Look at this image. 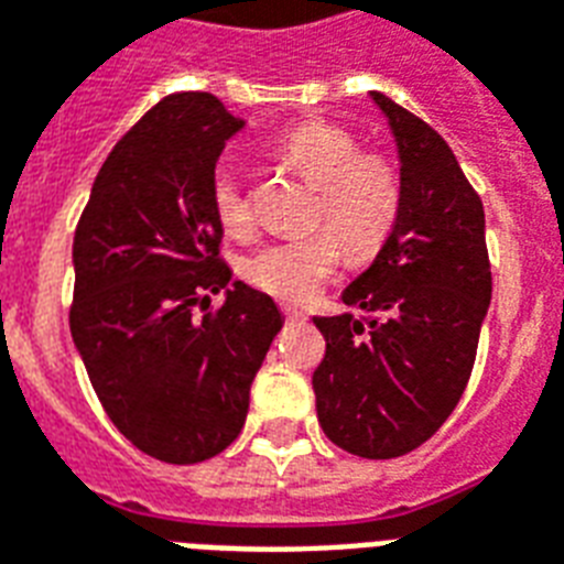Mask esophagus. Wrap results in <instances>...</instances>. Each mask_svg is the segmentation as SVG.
<instances>
[{"instance_id": "1", "label": "esophagus", "mask_w": 564, "mask_h": 564, "mask_svg": "<svg viewBox=\"0 0 564 564\" xmlns=\"http://www.w3.org/2000/svg\"><path fill=\"white\" fill-rule=\"evenodd\" d=\"M282 314H285L288 321H305V314L300 312V308H294V305H285V308H282Z\"/></svg>"}]
</instances>
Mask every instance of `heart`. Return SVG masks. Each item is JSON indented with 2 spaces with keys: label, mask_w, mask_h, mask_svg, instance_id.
Returning <instances> with one entry per match:
<instances>
[{
  "label": "heart",
  "mask_w": 564,
  "mask_h": 564,
  "mask_svg": "<svg viewBox=\"0 0 564 564\" xmlns=\"http://www.w3.org/2000/svg\"><path fill=\"white\" fill-rule=\"evenodd\" d=\"M276 155L317 187V220L333 232L264 243L243 261V276L279 300L303 303L338 270L344 250L365 261L386 247L403 208V182L386 155H359V141L332 123L288 129L276 141ZM212 205L226 232H247L250 203L238 170H214Z\"/></svg>",
  "instance_id": "heart-1"
}]
</instances>
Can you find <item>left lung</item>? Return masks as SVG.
<instances>
[{"instance_id": "1", "label": "left lung", "mask_w": 564, "mask_h": 564, "mask_svg": "<svg viewBox=\"0 0 564 564\" xmlns=\"http://www.w3.org/2000/svg\"><path fill=\"white\" fill-rule=\"evenodd\" d=\"M400 159L403 208L386 247L344 288L350 312L314 317L317 421L361 459H394L432 438L465 394L491 303L482 199L432 126L370 90Z\"/></svg>"}]
</instances>
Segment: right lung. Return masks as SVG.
Segmentation results:
<instances>
[{
	"label": "right lung",
	"mask_w": 564,
	"mask_h": 564,
	"mask_svg": "<svg viewBox=\"0 0 564 564\" xmlns=\"http://www.w3.org/2000/svg\"><path fill=\"white\" fill-rule=\"evenodd\" d=\"M241 129L217 96H164L105 159L73 238L69 332L90 386L117 430L170 465L212 459L241 435L282 329L276 303L220 261L212 176ZM217 290L227 300L208 313Z\"/></svg>",
	"instance_id": "right-lung-1"
}]
</instances>
